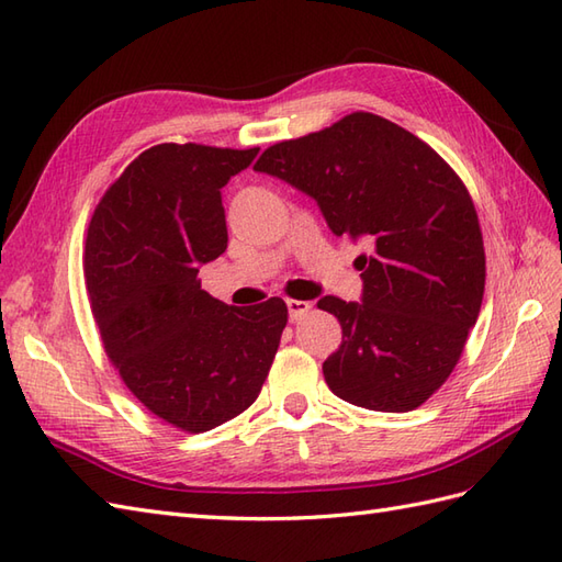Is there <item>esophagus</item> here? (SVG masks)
Segmentation results:
<instances>
[{
  "mask_svg": "<svg viewBox=\"0 0 562 562\" xmlns=\"http://www.w3.org/2000/svg\"><path fill=\"white\" fill-rule=\"evenodd\" d=\"M286 308H290V318L292 321H302L306 313L311 311L308 302H299V299H286Z\"/></svg>",
  "mask_w": 562,
  "mask_h": 562,
  "instance_id": "34e87169",
  "label": "esophagus"
}]
</instances>
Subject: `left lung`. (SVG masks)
Masks as SVG:
<instances>
[{
  "label": "left lung",
  "instance_id": "left-lung-1",
  "mask_svg": "<svg viewBox=\"0 0 562 562\" xmlns=\"http://www.w3.org/2000/svg\"><path fill=\"white\" fill-rule=\"evenodd\" d=\"M254 169L311 195L337 237L371 246L355 263L361 302H318L342 325L325 383L373 412L419 407L460 361L484 299V239L462 179L428 143L371 112L276 143Z\"/></svg>",
  "mask_w": 562,
  "mask_h": 562
}]
</instances>
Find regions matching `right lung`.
Here are the masks:
<instances>
[{
	"label": "right lung",
	"instance_id": "1",
	"mask_svg": "<svg viewBox=\"0 0 562 562\" xmlns=\"http://www.w3.org/2000/svg\"><path fill=\"white\" fill-rule=\"evenodd\" d=\"M258 148L160 143L104 191L86 239V286L104 351L158 419L203 434L251 407L286 325L280 296L237 308L201 290L227 249L220 189Z\"/></svg>",
	"mask_w": 562,
	"mask_h": 562
}]
</instances>
